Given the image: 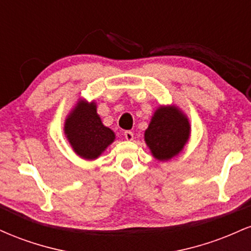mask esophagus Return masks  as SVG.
<instances>
[{
  "mask_svg": "<svg viewBox=\"0 0 251 251\" xmlns=\"http://www.w3.org/2000/svg\"><path fill=\"white\" fill-rule=\"evenodd\" d=\"M124 135H125V139L126 140H132V139H133V132L125 131V132H124Z\"/></svg>",
  "mask_w": 251,
  "mask_h": 251,
  "instance_id": "1",
  "label": "esophagus"
}]
</instances>
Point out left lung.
<instances>
[{
  "instance_id": "left-lung-1",
  "label": "left lung",
  "mask_w": 251,
  "mask_h": 251,
  "mask_svg": "<svg viewBox=\"0 0 251 251\" xmlns=\"http://www.w3.org/2000/svg\"><path fill=\"white\" fill-rule=\"evenodd\" d=\"M190 135V124L176 107H159L145 131V142L154 158L169 160L183 150Z\"/></svg>"
}]
</instances>
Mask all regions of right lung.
Returning <instances> with one entry per match:
<instances>
[{"label":"right lung","mask_w":251,"mask_h":251,"mask_svg":"<svg viewBox=\"0 0 251 251\" xmlns=\"http://www.w3.org/2000/svg\"><path fill=\"white\" fill-rule=\"evenodd\" d=\"M65 133L76 154L85 159H96L116 138L112 129L102 125L96 103L86 101L77 102L67 118Z\"/></svg>","instance_id":"obj_1"}]
</instances>
